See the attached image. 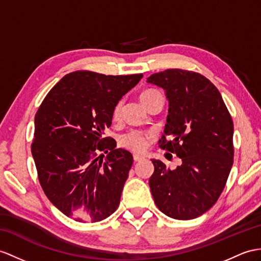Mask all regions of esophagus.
I'll use <instances>...</instances> for the list:
<instances>
[{"label": "esophagus", "mask_w": 261, "mask_h": 261, "mask_svg": "<svg viewBox=\"0 0 261 261\" xmlns=\"http://www.w3.org/2000/svg\"><path fill=\"white\" fill-rule=\"evenodd\" d=\"M133 158H134V161H135V162H139V161H143V160H144V157H143V156H141V155H137V154L133 155Z\"/></svg>", "instance_id": "1"}]
</instances>
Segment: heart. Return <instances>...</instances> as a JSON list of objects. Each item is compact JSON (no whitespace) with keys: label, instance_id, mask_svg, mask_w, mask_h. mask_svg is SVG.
<instances>
[{"label":"heart","instance_id":"obj_1","mask_svg":"<svg viewBox=\"0 0 261 261\" xmlns=\"http://www.w3.org/2000/svg\"><path fill=\"white\" fill-rule=\"evenodd\" d=\"M160 95L162 94L156 90H145L139 94V99H141V101L145 107H147V105L150 103V101L156 96H160ZM119 112H120V104L118 103L115 105V107H114L113 110L114 119H116L118 117ZM120 144H122L124 147L128 148L133 151H144L148 145V135L141 130H132L122 136V138H120Z\"/></svg>","mask_w":261,"mask_h":261}]
</instances>
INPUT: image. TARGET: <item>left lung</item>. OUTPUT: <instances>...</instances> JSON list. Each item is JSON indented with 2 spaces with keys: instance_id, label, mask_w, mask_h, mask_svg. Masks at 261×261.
I'll return each mask as SVG.
<instances>
[{
  "instance_id": "obj_1",
  "label": "left lung",
  "mask_w": 261,
  "mask_h": 261,
  "mask_svg": "<svg viewBox=\"0 0 261 261\" xmlns=\"http://www.w3.org/2000/svg\"><path fill=\"white\" fill-rule=\"evenodd\" d=\"M147 82L164 88L169 101L158 145L181 160L175 169L151 160L152 198L170 218H197L216 204L229 176L232 118L217 87L199 73L171 68L150 75Z\"/></svg>"
}]
</instances>
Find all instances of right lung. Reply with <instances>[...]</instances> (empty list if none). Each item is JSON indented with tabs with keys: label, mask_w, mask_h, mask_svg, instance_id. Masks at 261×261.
<instances>
[{
	"label": "right lung",
	"mask_w": 261,
	"mask_h": 261,
	"mask_svg": "<svg viewBox=\"0 0 261 261\" xmlns=\"http://www.w3.org/2000/svg\"><path fill=\"white\" fill-rule=\"evenodd\" d=\"M142 77L72 72L37 110L32 156L43 192L67 217L96 222L117 209L133 156L103 134L114 107Z\"/></svg>",
	"instance_id": "right-lung-1"
}]
</instances>
